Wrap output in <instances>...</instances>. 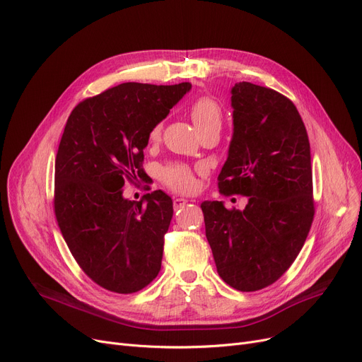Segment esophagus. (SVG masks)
I'll use <instances>...</instances> for the list:
<instances>
[{"mask_svg": "<svg viewBox=\"0 0 362 362\" xmlns=\"http://www.w3.org/2000/svg\"><path fill=\"white\" fill-rule=\"evenodd\" d=\"M189 201L185 199V198H175L173 199V205H175V210H180V208H183Z\"/></svg>", "mask_w": 362, "mask_h": 362, "instance_id": "obj_1", "label": "esophagus"}]
</instances>
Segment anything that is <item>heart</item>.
<instances>
[{
  "mask_svg": "<svg viewBox=\"0 0 362 362\" xmlns=\"http://www.w3.org/2000/svg\"><path fill=\"white\" fill-rule=\"evenodd\" d=\"M189 114H191V119L198 132L221 127L223 110H221V105L213 98H208V97L198 98L191 105V108H189ZM160 129H161L160 124L152 129L151 132L152 139H157L160 136ZM161 179L167 186L179 192H189L195 187L194 171L191 167H187L185 164H179V163L168 164L161 171Z\"/></svg>",
  "mask_w": 362,
  "mask_h": 362,
  "instance_id": "1",
  "label": "heart"
}]
</instances>
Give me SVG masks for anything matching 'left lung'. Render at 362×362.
Listing matches in <instances>:
<instances>
[{
	"instance_id": "obj_1",
	"label": "left lung",
	"mask_w": 362,
	"mask_h": 362,
	"mask_svg": "<svg viewBox=\"0 0 362 362\" xmlns=\"http://www.w3.org/2000/svg\"><path fill=\"white\" fill-rule=\"evenodd\" d=\"M230 93L233 135L218 187L248 204L242 211L223 201L201 208L218 276L254 292L281 277L305 243L314 217L311 151L291 100L250 82L235 83Z\"/></svg>"
}]
</instances>
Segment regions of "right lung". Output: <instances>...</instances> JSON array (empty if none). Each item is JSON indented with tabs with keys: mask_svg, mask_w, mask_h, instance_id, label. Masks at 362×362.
I'll list each match as a JSON object with an SVG mask.
<instances>
[{
	"mask_svg": "<svg viewBox=\"0 0 362 362\" xmlns=\"http://www.w3.org/2000/svg\"><path fill=\"white\" fill-rule=\"evenodd\" d=\"M189 82H127L76 105L55 157L54 210L81 269L101 288L133 293L161 269L173 201L163 192L139 202L123 197L142 170L149 135L186 92Z\"/></svg>",
	"mask_w": 362,
	"mask_h": 362,
	"instance_id": "add662e5",
	"label": "right lung"
}]
</instances>
